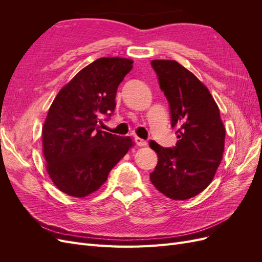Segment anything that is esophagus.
<instances>
[{
	"label": "esophagus",
	"mask_w": 262,
	"mask_h": 262,
	"mask_svg": "<svg viewBox=\"0 0 262 262\" xmlns=\"http://www.w3.org/2000/svg\"><path fill=\"white\" fill-rule=\"evenodd\" d=\"M134 142H136V144L138 146H145L146 145V141L143 140V139H141V138H138V137L134 138Z\"/></svg>",
	"instance_id": "obj_1"
}]
</instances>
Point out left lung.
<instances>
[{"mask_svg": "<svg viewBox=\"0 0 262 262\" xmlns=\"http://www.w3.org/2000/svg\"><path fill=\"white\" fill-rule=\"evenodd\" d=\"M161 90L168 100L171 126L178 141L163 147L149 141L158 162L149 179L172 200H187L212 181L223 157L225 128L209 90L173 60H153Z\"/></svg>", "mask_w": 262, "mask_h": 262, "instance_id": "8db88e82", "label": "left lung"}]
</instances>
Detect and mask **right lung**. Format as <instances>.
Returning <instances> with one entry per match:
<instances>
[{
    "instance_id": "add662e5",
    "label": "right lung",
    "mask_w": 262,
    "mask_h": 262,
    "mask_svg": "<svg viewBox=\"0 0 262 262\" xmlns=\"http://www.w3.org/2000/svg\"><path fill=\"white\" fill-rule=\"evenodd\" d=\"M132 60L99 58L59 92L42 128L43 156L53 184L62 192L84 198L98 190L132 146L130 137L99 130L101 116L116 108L118 86Z\"/></svg>"
}]
</instances>
